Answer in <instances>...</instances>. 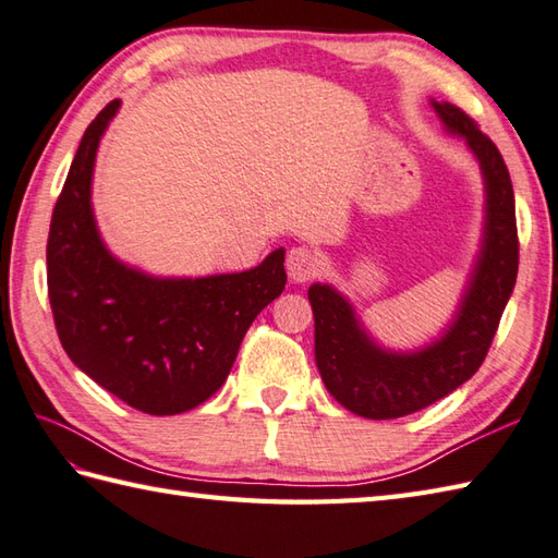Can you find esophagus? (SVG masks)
I'll use <instances>...</instances> for the list:
<instances>
[{"label":"esophagus","instance_id":"obj_1","mask_svg":"<svg viewBox=\"0 0 558 558\" xmlns=\"http://www.w3.org/2000/svg\"><path fill=\"white\" fill-rule=\"evenodd\" d=\"M292 282H310L322 272V258L310 246H292L286 260Z\"/></svg>","mask_w":558,"mask_h":558}]
</instances>
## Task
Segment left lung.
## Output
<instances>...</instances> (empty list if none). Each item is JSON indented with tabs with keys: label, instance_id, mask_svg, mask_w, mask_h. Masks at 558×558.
Listing matches in <instances>:
<instances>
[{
	"label": "left lung",
	"instance_id": "obj_1",
	"mask_svg": "<svg viewBox=\"0 0 558 558\" xmlns=\"http://www.w3.org/2000/svg\"><path fill=\"white\" fill-rule=\"evenodd\" d=\"M432 105L448 132L475 153L487 189L482 252L453 324L424 350L388 352L364 333L340 292L322 282L310 288L318 372L328 393L366 420L405 417L472 378L487 357L518 276L515 196L499 148L456 105Z\"/></svg>",
	"mask_w": 558,
	"mask_h": 558
}]
</instances>
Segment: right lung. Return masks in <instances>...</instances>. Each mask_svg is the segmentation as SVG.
<instances>
[{
  "label": "right lung",
  "instance_id": "right-lung-1",
  "mask_svg": "<svg viewBox=\"0 0 558 558\" xmlns=\"http://www.w3.org/2000/svg\"><path fill=\"white\" fill-rule=\"evenodd\" d=\"M120 100L105 105L81 138L50 236L47 294L69 360L129 408L180 414L228 378L248 326L286 288V252L260 266L208 278H150L102 244L90 208L100 136Z\"/></svg>",
  "mask_w": 558,
  "mask_h": 558
}]
</instances>
